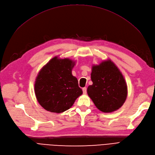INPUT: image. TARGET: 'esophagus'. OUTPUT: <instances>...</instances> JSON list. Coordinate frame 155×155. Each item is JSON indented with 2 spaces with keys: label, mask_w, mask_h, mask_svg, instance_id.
Listing matches in <instances>:
<instances>
[{
  "label": "esophagus",
  "mask_w": 155,
  "mask_h": 155,
  "mask_svg": "<svg viewBox=\"0 0 155 155\" xmlns=\"http://www.w3.org/2000/svg\"><path fill=\"white\" fill-rule=\"evenodd\" d=\"M83 92L84 94H85L87 93V88L86 87L83 88Z\"/></svg>",
  "instance_id": "34e87169"
}]
</instances>
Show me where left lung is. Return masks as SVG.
I'll return each instance as SVG.
<instances>
[{
  "mask_svg": "<svg viewBox=\"0 0 155 155\" xmlns=\"http://www.w3.org/2000/svg\"><path fill=\"white\" fill-rule=\"evenodd\" d=\"M92 85L87 94L100 111L109 113L118 110L127 96V85L120 69L110 59L92 66Z\"/></svg>",
  "mask_w": 155,
  "mask_h": 155,
  "instance_id": "obj_1",
  "label": "left lung"
}]
</instances>
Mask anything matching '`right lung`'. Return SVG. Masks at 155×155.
Returning <instances> with one entry per match:
<instances>
[{"label":"right lung","mask_w":155,"mask_h":155,"mask_svg":"<svg viewBox=\"0 0 155 155\" xmlns=\"http://www.w3.org/2000/svg\"><path fill=\"white\" fill-rule=\"evenodd\" d=\"M75 61L59 56L51 59L37 74L34 91L37 101L43 109L61 113L71 107L83 91L78 79L72 74Z\"/></svg>","instance_id":"1"}]
</instances>
